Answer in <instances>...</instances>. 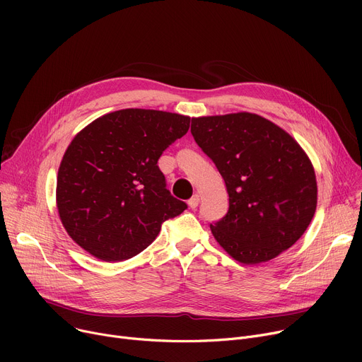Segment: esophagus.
Returning a JSON list of instances; mask_svg holds the SVG:
<instances>
[{
  "mask_svg": "<svg viewBox=\"0 0 362 362\" xmlns=\"http://www.w3.org/2000/svg\"><path fill=\"white\" fill-rule=\"evenodd\" d=\"M198 204H199V195H194L191 199L187 201V205L192 208V210H195V208L198 206Z\"/></svg>",
  "mask_w": 362,
  "mask_h": 362,
  "instance_id": "obj_1",
  "label": "esophagus"
}]
</instances>
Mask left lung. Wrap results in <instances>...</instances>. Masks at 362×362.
Listing matches in <instances>:
<instances>
[{
    "label": "left lung",
    "instance_id": "obj_1",
    "mask_svg": "<svg viewBox=\"0 0 362 362\" xmlns=\"http://www.w3.org/2000/svg\"><path fill=\"white\" fill-rule=\"evenodd\" d=\"M191 132L229 194V211L210 224L221 248L248 265L289 250L317 208L315 171L305 151L286 130L246 111L194 117Z\"/></svg>",
    "mask_w": 362,
    "mask_h": 362
}]
</instances>
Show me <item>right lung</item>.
<instances>
[{
	"instance_id": "1",
	"label": "right lung",
	"mask_w": 362,
	"mask_h": 362,
	"mask_svg": "<svg viewBox=\"0 0 362 362\" xmlns=\"http://www.w3.org/2000/svg\"><path fill=\"white\" fill-rule=\"evenodd\" d=\"M191 117L126 108L93 120L67 146L57 176V208L69 236L95 258L116 262L154 242L161 224L186 210L157 163Z\"/></svg>"
}]
</instances>
